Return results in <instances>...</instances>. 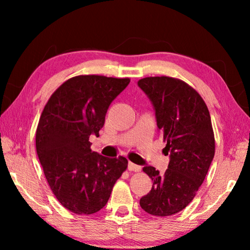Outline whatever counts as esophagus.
I'll list each match as a JSON object with an SVG mask.
<instances>
[{"mask_svg":"<svg viewBox=\"0 0 250 250\" xmlns=\"http://www.w3.org/2000/svg\"><path fill=\"white\" fill-rule=\"evenodd\" d=\"M128 168H129V171H134V172L141 171V167L138 166V164H134L132 162L128 163Z\"/></svg>","mask_w":250,"mask_h":250,"instance_id":"1","label":"esophagus"}]
</instances>
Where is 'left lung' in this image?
Masks as SVG:
<instances>
[{"instance_id": "obj_1", "label": "left lung", "mask_w": 250, "mask_h": 250, "mask_svg": "<svg viewBox=\"0 0 250 250\" xmlns=\"http://www.w3.org/2000/svg\"><path fill=\"white\" fill-rule=\"evenodd\" d=\"M153 105L156 125L170 156L167 170L143 167L153 185L140 206L154 216H170L184 209L200 188L215 154L209 111L188 83L171 77H146L138 82Z\"/></svg>"}]
</instances>
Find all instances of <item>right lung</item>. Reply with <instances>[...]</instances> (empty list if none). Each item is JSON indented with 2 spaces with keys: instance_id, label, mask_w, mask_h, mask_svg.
<instances>
[{
  "instance_id": "1",
  "label": "right lung",
  "mask_w": 250,
  "mask_h": 250,
  "mask_svg": "<svg viewBox=\"0 0 250 250\" xmlns=\"http://www.w3.org/2000/svg\"><path fill=\"white\" fill-rule=\"evenodd\" d=\"M129 78L77 76L54 92L36 130V152L59 203L79 215L97 213L107 204L128 160L91 151L90 135L99 137L110 104Z\"/></svg>"
}]
</instances>
